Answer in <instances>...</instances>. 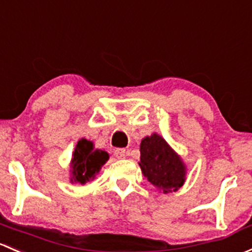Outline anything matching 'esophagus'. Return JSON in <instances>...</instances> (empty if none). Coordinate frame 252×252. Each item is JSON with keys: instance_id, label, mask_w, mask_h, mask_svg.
<instances>
[{"instance_id": "1", "label": "esophagus", "mask_w": 252, "mask_h": 252, "mask_svg": "<svg viewBox=\"0 0 252 252\" xmlns=\"http://www.w3.org/2000/svg\"><path fill=\"white\" fill-rule=\"evenodd\" d=\"M115 156L118 158V159H124L126 156V151L124 150V148H116Z\"/></svg>"}]
</instances>
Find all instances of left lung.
I'll return each instance as SVG.
<instances>
[{
  "instance_id": "1",
  "label": "left lung",
  "mask_w": 252,
  "mask_h": 252,
  "mask_svg": "<svg viewBox=\"0 0 252 252\" xmlns=\"http://www.w3.org/2000/svg\"><path fill=\"white\" fill-rule=\"evenodd\" d=\"M139 165L147 181L164 194L176 192L186 181L187 168L181 156L157 133L141 140Z\"/></svg>"
}]
</instances>
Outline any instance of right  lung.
Instances as JSON below:
<instances>
[{"label":"right lung","mask_w":252,"mask_h":252,"mask_svg":"<svg viewBox=\"0 0 252 252\" xmlns=\"http://www.w3.org/2000/svg\"><path fill=\"white\" fill-rule=\"evenodd\" d=\"M108 158L110 155L105 150L95 148L91 140H78L70 163L71 184L84 185L93 181Z\"/></svg>","instance_id":"add662e5"}]
</instances>
